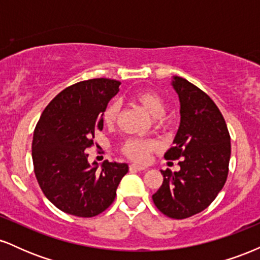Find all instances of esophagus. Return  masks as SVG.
<instances>
[{
	"label": "esophagus",
	"instance_id": "34e87169",
	"mask_svg": "<svg viewBox=\"0 0 260 260\" xmlns=\"http://www.w3.org/2000/svg\"><path fill=\"white\" fill-rule=\"evenodd\" d=\"M129 169L132 170V171H143V170H145L147 168L143 165H138V164H131Z\"/></svg>",
	"mask_w": 260,
	"mask_h": 260
}]
</instances>
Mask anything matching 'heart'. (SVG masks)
Here are the masks:
<instances>
[{"label":"heart","instance_id":"obj_1","mask_svg":"<svg viewBox=\"0 0 260 260\" xmlns=\"http://www.w3.org/2000/svg\"><path fill=\"white\" fill-rule=\"evenodd\" d=\"M134 100L145 110V112L151 118L156 120L159 123H162V116L166 112V103L157 92L151 90L139 91L134 96ZM118 113H120V105L117 103H111L104 111V122L111 126L117 120ZM156 147L157 145L154 140L129 139L124 143L123 153L133 160L144 161L147 160L148 154L156 149Z\"/></svg>","mask_w":260,"mask_h":260}]
</instances>
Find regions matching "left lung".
<instances>
[{"mask_svg": "<svg viewBox=\"0 0 260 260\" xmlns=\"http://www.w3.org/2000/svg\"><path fill=\"white\" fill-rule=\"evenodd\" d=\"M171 85L180 100L181 121L165 159L181 157V169L161 171L164 181L153 201L166 216L186 219L208 208L222 189L231 143L221 112L204 91L177 76Z\"/></svg>", "mask_w": 260, "mask_h": 260, "instance_id": "obj_1", "label": "left lung"}]
</instances>
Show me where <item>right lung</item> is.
Segmentation results:
<instances>
[{
    "mask_svg": "<svg viewBox=\"0 0 260 260\" xmlns=\"http://www.w3.org/2000/svg\"><path fill=\"white\" fill-rule=\"evenodd\" d=\"M121 83L96 78L62 90L46 106L32 137V164L41 190L59 210L92 217L115 201L116 189L128 172L127 164H89L96 129L104 127V111Z\"/></svg>",
    "mask_w": 260,
    "mask_h": 260,
    "instance_id": "obj_1",
    "label": "right lung"
}]
</instances>
